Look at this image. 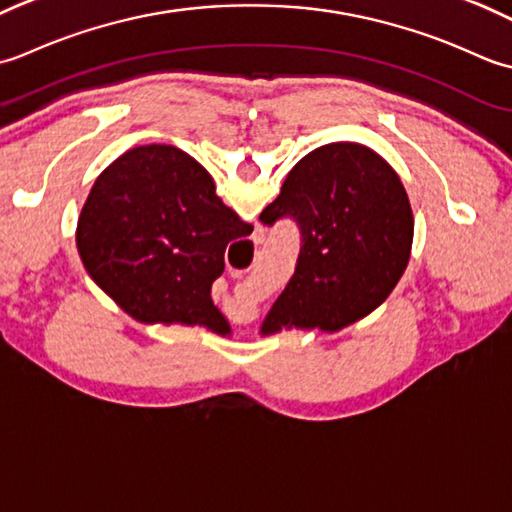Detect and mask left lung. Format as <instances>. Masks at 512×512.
<instances>
[{"mask_svg":"<svg viewBox=\"0 0 512 512\" xmlns=\"http://www.w3.org/2000/svg\"><path fill=\"white\" fill-rule=\"evenodd\" d=\"M280 218L298 225L300 252L263 333L347 327L387 300L409 263V196L391 165L360 143H329L302 156L260 223Z\"/></svg>","mask_w":512,"mask_h":512,"instance_id":"obj_1","label":"left lung"}]
</instances>
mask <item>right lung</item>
I'll return each instance as SVG.
<instances>
[{
	"label": "right lung",
	"mask_w": 512,
	"mask_h": 512,
	"mask_svg": "<svg viewBox=\"0 0 512 512\" xmlns=\"http://www.w3.org/2000/svg\"><path fill=\"white\" fill-rule=\"evenodd\" d=\"M214 190L190 154L156 143L125 152L92 185L77 225L79 254L132 318L229 331L210 291L225 247L254 227Z\"/></svg>",
	"instance_id": "1"
}]
</instances>
